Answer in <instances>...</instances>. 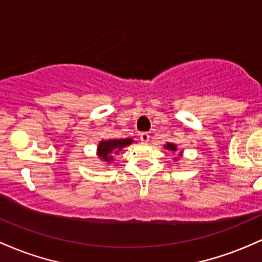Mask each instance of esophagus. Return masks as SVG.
Segmentation results:
<instances>
[{
    "label": "esophagus",
    "mask_w": 262,
    "mask_h": 262,
    "mask_svg": "<svg viewBox=\"0 0 262 262\" xmlns=\"http://www.w3.org/2000/svg\"><path fill=\"white\" fill-rule=\"evenodd\" d=\"M140 140L142 141V142H148L149 141V135L147 134V132H141L140 134Z\"/></svg>",
    "instance_id": "obj_1"
}]
</instances>
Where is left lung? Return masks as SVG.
<instances>
[{
	"label": "left lung",
	"instance_id": "8db88e82",
	"mask_svg": "<svg viewBox=\"0 0 262 262\" xmlns=\"http://www.w3.org/2000/svg\"><path fill=\"white\" fill-rule=\"evenodd\" d=\"M167 149H170V151H176V149H177V147H176V145H173V143H167L166 146Z\"/></svg>",
	"mask_w": 262,
	"mask_h": 262
}]
</instances>
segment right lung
I'll return each mask as SVG.
<instances>
[{
  "instance_id": "right-lung-1",
  "label": "right lung",
  "mask_w": 262,
  "mask_h": 262,
  "mask_svg": "<svg viewBox=\"0 0 262 262\" xmlns=\"http://www.w3.org/2000/svg\"><path fill=\"white\" fill-rule=\"evenodd\" d=\"M132 143V140L130 139H122V140H107L101 141L100 145L98 146V155L100 160L105 161V162H110L113 161V154H117L121 151L123 147L128 146Z\"/></svg>"
}]
</instances>
